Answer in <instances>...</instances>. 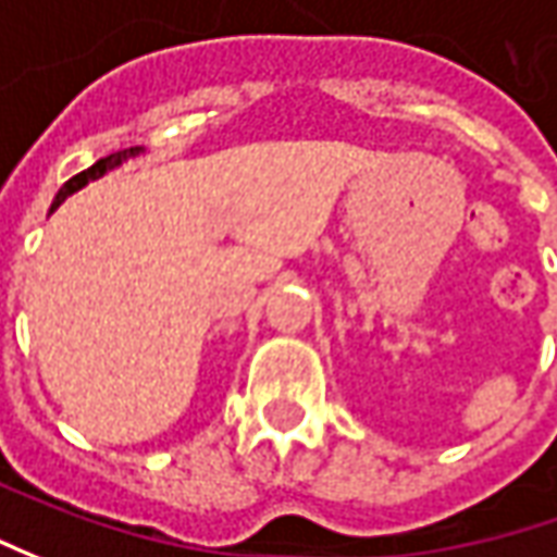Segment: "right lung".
<instances>
[{
  "mask_svg": "<svg viewBox=\"0 0 557 557\" xmlns=\"http://www.w3.org/2000/svg\"><path fill=\"white\" fill-rule=\"evenodd\" d=\"M145 147H128V150H116V153H110V157H104V160H98L95 165H88L86 172H79V175H73L61 190H58V197H54V202H51V209H58L61 202L67 200L70 194H76L79 187H86L88 182H95V178H101V175H107L110 169H116L120 163H125L128 157H138Z\"/></svg>",
  "mask_w": 557,
  "mask_h": 557,
  "instance_id": "obj_1",
  "label": "right lung"
}]
</instances>
